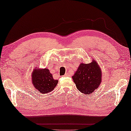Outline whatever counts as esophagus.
<instances>
[{"label": "esophagus", "mask_w": 131, "mask_h": 131, "mask_svg": "<svg viewBox=\"0 0 131 131\" xmlns=\"http://www.w3.org/2000/svg\"><path fill=\"white\" fill-rule=\"evenodd\" d=\"M63 76H64V77H68V74H67V73H66Z\"/></svg>", "instance_id": "esophagus-1"}]
</instances>
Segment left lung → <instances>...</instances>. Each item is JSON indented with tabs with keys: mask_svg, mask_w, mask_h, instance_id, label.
Listing matches in <instances>:
<instances>
[{
	"mask_svg": "<svg viewBox=\"0 0 131 131\" xmlns=\"http://www.w3.org/2000/svg\"><path fill=\"white\" fill-rule=\"evenodd\" d=\"M102 77L101 68L93 59L91 63H81L72 78L79 91L89 95L99 88L102 82Z\"/></svg>",
	"mask_w": 131,
	"mask_h": 131,
	"instance_id": "8db88e82",
	"label": "left lung"
}]
</instances>
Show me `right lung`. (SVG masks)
I'll return each instance as SVG.
<instances>
[{
    "label": "right lung",
    "mask_w": 131,
    "mask_h": 131,
    "mask_svg": "<svg viewBox=\"0 0 131 131\" xmlns=\"http://www.w3.org/2000/svg\"><path fill=\"white\" fill-rule=\"evenodd\" d=\"M31 74L33 86L42 94L52 91L58 83V80L53 79L52 74L48 68L36 67Z\"/></svg>",
    "instance_id": "right-lung-1"
}]
</instances>
